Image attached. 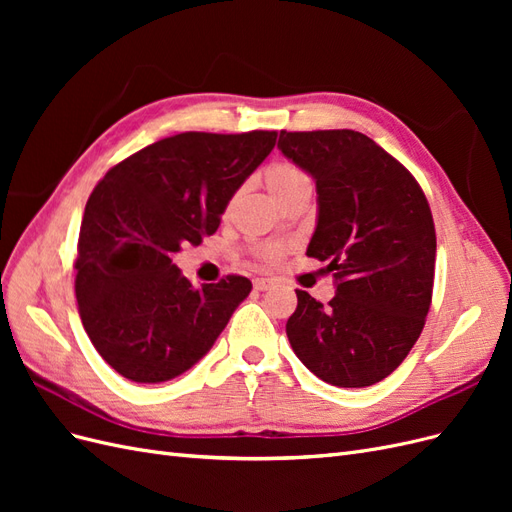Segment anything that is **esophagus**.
<instances>
[{
	"label": "esophagus",
	"mask_w": 512,
	"mask_h": 512,
	"mask_svg": "<svg viewBox=\"0 0 512 512\" xmlns=\"http://www.w3.org/2000/svg\"><path fill=\"white\" fill-rule=\"evenodd\" d=\"M273 280H269V277H256L254 280V288L256 290H260V292H265V290H269V288H273Z\"/></svg>",
	"instance_id": "obj_1"
}]
</instances>
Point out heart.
<instances>
[{"mask_svg": "<svg viewBox=\"0 0 512 512\" xmlns=\"http://www.w3.org/2000/svg\"><path fill=\"white\" fill-rule=\"evenodd\" d=\"M265 179H267V188L271 194L280 200L284 205L288 198L303 194V192H312V181H309L307 173L297 164L290 162H275L265 170ZM260 256L267 260H275L280 256V247L275 245H262L260 247Z\"/></svg>", "mask_w": 512, "mask_h": 512, "instance_id": "1", "label": "heart"}]
</instances>
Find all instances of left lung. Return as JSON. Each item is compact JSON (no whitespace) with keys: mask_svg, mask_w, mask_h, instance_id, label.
<instances>
[{"mask_svg":"<svg viewBox=\"0 0 512 512\" xmlns=\"http://www.w3.org/2000/svg\"><path fill=\"white\" fill-rule=\"evenodd\" d=\"M277 149L316 181L307 256L327 262L335 280L329 305L297 290L288 342L324 382L376 384L401 365L425 327L436 269L427 198L408 168L361 132L282 130Z\"/></svg>","mask_w":512,"mask_h":512,"instance_id":"obj_1","label":"left lung"}]
</instances>
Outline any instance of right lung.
I'll list each match as a JSON object with an SVG mask.
<instances>
[{"mask_svg":"<svg viewBox=\"0 0 512 512\" xmlns=\"http://www.w3.org/2000/svg\"><path fill=\"white\" fill-rule=\"evenodd\" d=\"M277 132H183L113 166L91 192L79 235L76 301L91 344L117 374L158 384L211 350L252 282L192 286L173 262L220 226L230 198Z\"/></svg>","mask_w":512,"mask_h":512,"instance_id":"right-lung-1","label":"right lung"}]
</instances>
